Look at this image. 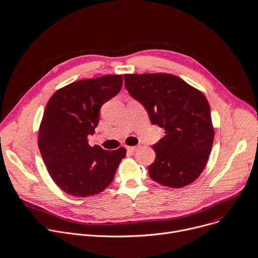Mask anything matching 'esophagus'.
<instances>
[{
	"instance_id": "34e87169",
	"label": "esophagus",
	"mask_w": 258,
	"mask_h": 258,
	"mask_svg": "<svg viewBox=\"0 0 258 258\" xmlns=\"http://www.w3.org/2000/svg\"><path fill=\"white\" fill-rule=\"evenodd\" d=\"M137 149H138L137 147H127V150H128L129 152H135Z\"/></svg>"
}]
</instances>
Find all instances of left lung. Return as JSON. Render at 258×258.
<instances>
[{"instance_id": "obj_1", "label": "left lung", "mask_w": 258, "mask_h": 258, "mask_svg": "<svg viewBox=\"0 0 258 258\" xmlns=\"http://www.w3.org/2000/svg\"><path fill=\"white\" fill-rule=\"evenodd\" d=\"M130 95L149 112L152 124L165 129L153 147L156 159L149 166L156 182L180 188L203 172L211 153L214 128L205 95L177 76L126 74Z\"/></svg>"}]
</instances>
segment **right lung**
<instances>
[{"mask_svg": "<svg viewBox=\"0 0 258 258\" xmlns=\"http://www.w3.org/2000/svg\"><path fill=\"white\" fill-rule=\"evenodd\" d=\"M122 84V75L77 81L57 90L46 105L39 149L51 178L69 195L101 192L126 156L125 148L109 152L90 147L87 139L98 125L101 105L120 92Z\"/></svg>", "mask_w": 258, "mask_h": 258, "instance_id": "1", "label": "right lung"}]
</instances>
